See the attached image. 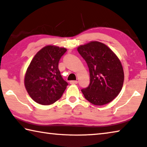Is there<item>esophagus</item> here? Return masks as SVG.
Masks as SVG:
<instances>
[{"label":"esophagus","instance_id":"1","mask_svg":"<svg viewBox=\"0 0 147 147\" xmlns=\"http://www.w3.org/2000/svg\"><path fill=\"white\" fill-rule=\"evenodd\" d=\"M69 83H70V84H73V85L77 84V83H78V81H69Z\"/></svg>","mask_w":147,"mask_h":147}]
</instances>
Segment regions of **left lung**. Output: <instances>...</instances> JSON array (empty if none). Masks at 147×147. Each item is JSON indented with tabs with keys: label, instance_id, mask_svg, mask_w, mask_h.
I'll list each match as a JSON object with an SVG mask.
<instances>
[{
	"label": "left lung",
	"instance_id": "8db88e82",
	"mask_svg": "<svg viewBox=\"0 0 147 147\" xmlns=\"http://www.w3.org/2000/svg\"><path fill=\"white\" fill-rule=\"evenodd\" d=\"M78 51L89 69V85L81 89L85 98L97 106L110 102L118 95L123 84V69L118 57L98 41L80 45Z\"/></svg>",
	"mask_w": 147,
	"mask_h": 147
}]
</instances>
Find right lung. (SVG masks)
<instances>
[{"label":"right lung","instance_id":"right-lung-1","mask_svg":"<svg viewBox=\"0 0 147 147\" xmlns=\"http://www.w3.org/2000/svg\"><path fill=\"white\" fill-rule=\"evenodd\" d=\"M67 49L47 45L36 54L27 69L25 87L31 98L42 105H52L64 93L67 85L58 69V62Z\"/></svg>","mask_w":147,"mask_h":147}]
</instances>
